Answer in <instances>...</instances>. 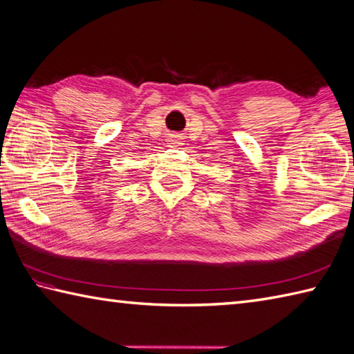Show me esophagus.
Segmentation results:
<instances>
[{
	"label": "esophagus",
	"mask_w": 354,
	"mask_h": 354,
	"mask_svg": "<svg viewBox=\"0 0 354 354\" xmlns=\"http://www.w3.org/2000/svg\"><path fill=\"white\" fill-rule=\"evenodd\" d=\"M169 144H170V147H178V145H181V144H183L181 136L171 135V136L169 138Z\"/></svg>",
	"instance_id": "34e87169"
}]
</instances>
